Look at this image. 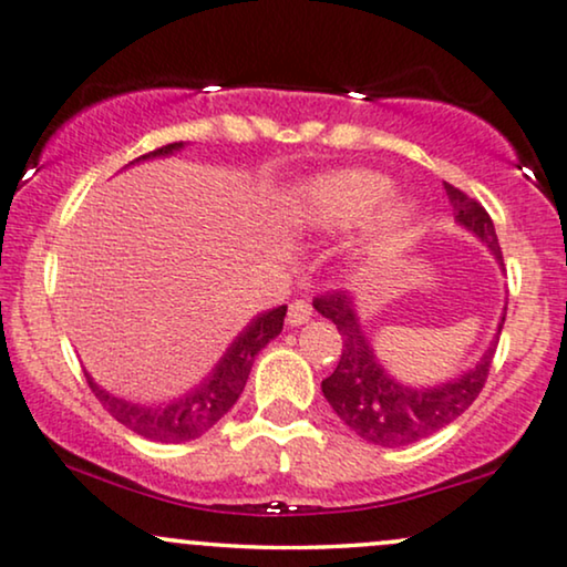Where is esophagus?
I'll use <instances>...</instances> for the list:
<instances>
[{"label": "esophagus", "mask_w": 567, "mask_h": 567, "mask_svg": "<svg viewBox=\"0 0 567 567\" xmlns=\"http://www.w3.org/2000/svg\"><path fill=\"white\" fill-rule=\"evenodd\" d=\"M311 317H313V306L308 303V300H296V303H290V311H288V324L290 327L306 324V321Z\"/></svg>", "instance_id": "obj_1"}]
</instances>
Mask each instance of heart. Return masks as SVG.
<instances>
[{"instance_id": "heart-1", "label": "heart", "mask_w": 567, "mask_h": 567, "mask_svg": "<svg viewBox=\"0 0 567 567\" xmlns=\"http://www.w3.org/2000/svg\"><path fill=\"white\" fill-rule=\"evenodd\" d=\"M390 177L371 169H337L313 177L298 190L290 217L298 227L313 233H348L369 221L379 205L390 198ZM382 206V205H381ZM383 207V206H382ZM379 209V208H378ZM380 210V209H379ZM371 220L363 254L384 259L403 243L413 221V209L405 200L385 204Z\"/></svg>"}]
</instances>
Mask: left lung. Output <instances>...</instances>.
Returning <instances> with one entry per match:
<instances>
[{"label": "left lung", "instance_id": "left-lung-1", "mask_svg": "<svg viewBox=\"0 0 567 567\" xmlns=\"http://www.w3.org/2000/svg\"><path fill=\"white\" fill-rule=\"evenodd\" d=\"M444 190L453 204L457 225H463L465 230L486 243L494 259L503 267V250H499L497 233H494V221L484 206L450 183H444ZM313 308L332 321L337 332L342 334L340 363L321 382V392H324L332 411L361 440L377 444V447H403V444L419 442L440 432L442 426L453 424L484 390L499 332L505 324L503 317L497 334L474 369L434 386H411L398 382L382 369L369 337L363 334L355 303L348 292H327V296L313 298Z\"/></svg>", "mask_w": 567, "mask_h": 567}]
</instances>
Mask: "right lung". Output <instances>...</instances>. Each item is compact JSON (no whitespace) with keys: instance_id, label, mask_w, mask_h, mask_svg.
<instances>
[{"instance_id":"obj_1","label":"right lung","mask_w":567,"mask_h":567,"mask_svg":"<svg viewBox=\"0 0 567 567\" xmlns=\"http://www.w3.org/2000/svg\"><path fill=\"white\" fill-rule=\"evenodd\" d=\"M183 146H185L183 141L167 143V146L143 154L131 164L175 154L181 152ZM285 313H288V306H277L267 313H259V317L250 321V324L235 337V342L227 348V353L221 355L217 367L212 369V374L206 377L198 386H193L188 395L169 400V403H152V405L131 403V400H123L112 395V392L102 390V386L93 382L89 371H85V379H89L91 392L99 398V403H102L106 411L120 421V424L131 429V432L154 442L196 440V436L209 432L221 415L238 403L243 386L248 382L250 367H254L259 350L267 348V342H271L279 332H282Z\"/></svg>"}]
</instances>
